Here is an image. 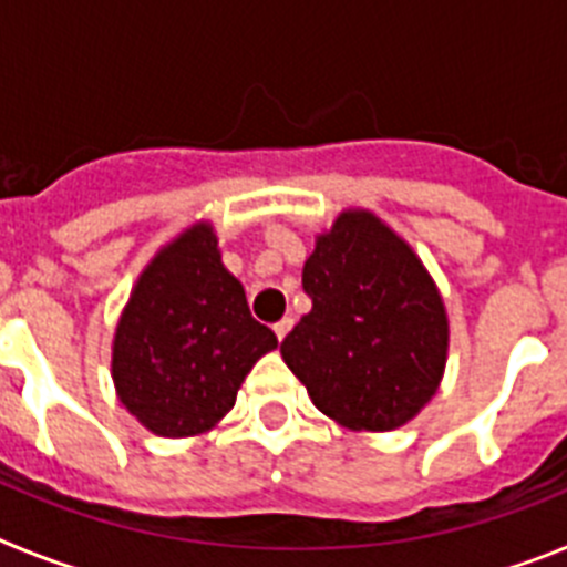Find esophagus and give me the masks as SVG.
Instances as JSON below:
<instances>
[{
  "label": "esophagus",
  "mask_w": 567,
  "mask_h": 567,
  "mask_svg": "<svg viewBox=\"0 0 567 567\" xmlns=\"http://www.w3.org/2000/svg\"><path fill=\"white\" fill-rule=\"evenodd\" d=\"M292 327H295V320L287 315V318H280L272 329H275V334H278V340H284V338H287L289 329H292Z\"/></svg>",
  "instance_id": "34e87169"
}]
</instances>
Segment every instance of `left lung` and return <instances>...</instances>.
Segmentation results:
<instances>
[{"label":"left lung","mask_w":567,"mask_h":567,"mask_svg":"<svg viewBox=\"0 0 567 567\" xmlns=\"http://www.w3.org/2000/svg\"><path fill=\"white\" fill-rule=\"evenodd\" d=\"M312 309L280 354L320 412L352 432H392L437 394L449 360L443 295L412 244L349 207L303 264Z\"/></svg>","instance_id":"8db88e82"}]
</instances>
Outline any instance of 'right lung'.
Listing matches in <instances>:
<instances>
[{
    "mask_svg": "<svg viewBox=\"0 0 567 567\" xmlns=\"http://www.w3.org/2000/svg\"><path fill=\"white\" fill-rule=\"evenodd\" d=\"M278 346L249 315L218 235L195 221L150 258L113 334L115 394L147 432L198 437L221 423L252 365Z\"/></svg>",
    "mask_w": 567,
    "mask_h": 567,
    "instance_id": "right-lung-1",
    "label": "right lung"
}]
</instances>
